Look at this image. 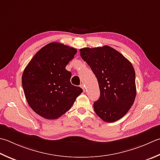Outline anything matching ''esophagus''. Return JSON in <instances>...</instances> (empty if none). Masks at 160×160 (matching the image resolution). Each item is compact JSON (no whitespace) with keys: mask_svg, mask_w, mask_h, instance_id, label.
<instances>
[{"mask_svg":"<svg viewBox=\"0 0 160 160\" xmlns=\"http://www.w3.org/2000/svg\"><path fill=\"white\" fill-rule=\"evenodd\" d=\"M80 86V87H81V88H82V90L84 91H84H85V89H84V84H81Z\"/></svg>","mask_w":160,"mask_h":160,"instance_id":"esophagus-1","label":"esophagus"}]
</instances>
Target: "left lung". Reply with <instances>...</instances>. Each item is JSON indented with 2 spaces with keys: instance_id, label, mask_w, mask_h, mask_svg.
<instances>
[{
  "instance_id": "left-lung-1",
  "label": "left lung",
  "mask_w": 160,
  "mask_h": 160,
  "mask_svg": "<svg viewBox=\"0 0 160 160\" xmlns=\"http://www.w3.org/2000/svg\"><path fill=\"white\" fill-rule=\"evenodd\" d=\"M80 52L98 80L101 94L93 103L96 114L108 123L119 120L129 111L136 97L132 64L108 46L84 48Z\"/></svg>"
}]
</instances>
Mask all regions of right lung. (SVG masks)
<instances>
[{
	"label": "right lung",
	"instance_id": "add662e5",
	"mask_svg": "<svg viewBox=\"0 0 160 160\" xmlns=\"http://www.w3.org/2000/svg\"><path fill=\"white\" fill-rule=\"evenodd\" d=\"M77 50L52 42L37 52L22 75L26 101L32 110L46 119H56L69 110L83 91L71 84L66 66Z\"/></svg>",
	"mask_w": 160,
	"mask_h": 160
}]
</instances>
